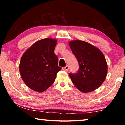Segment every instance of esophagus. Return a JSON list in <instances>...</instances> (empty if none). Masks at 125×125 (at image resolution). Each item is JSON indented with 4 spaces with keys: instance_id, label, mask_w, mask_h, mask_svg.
<instances>
[{
    "instance_id": "obj_1",
    "label": "esophagus",
    "mask_w": 125,
    "mask_h": 125,
    "mask_svg": "<svg viewBox=\"0 0 125 125\" xmlns=\"http://www.w3.org/2000/svg\"><path fill=\"white\" fill-rule=\"evenodd\" d=\"M64 71H67L68 70V69H69V66H68V65H66V66L64 67Z\"/></svg>"
}]
</instances>
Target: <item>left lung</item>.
<instances>
[{"instance_id": "obj_1", "label": "left lung", "mask_w": 125, "mask_h": 125, "mask_svg": "<svg viewBox=\"0 0 125 125\" xmlns=\"http://www.w3.org/2000/svg\"><path fill=\"white\" fill-rule=\"evenodd\" d=\"M69 45L79 65L78 73L69 74L72 82L82 93H89L100 87L106 78L107 64L103 52L87 42L75 40Z\"/></svg>"}]
</instances>
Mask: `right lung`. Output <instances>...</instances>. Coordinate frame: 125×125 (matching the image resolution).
<instances>
[{"label": "right lung", "mask_w": 125, "mask_h": 125, "mask_svg": "<svg viewBox=\"0 0 125 125\" xmlns=\"http://www.w3.org/2000/svg\"><path fill=\"white\" fill-rule=\"evenodd\" d=\"M57 40L46 38L30 47L21 58L20 74L25 84L35 92L42 93L54 83L61 68L54 50Z\"/></svg>", "instance_id": "right-lung-1"}]
</instances>
